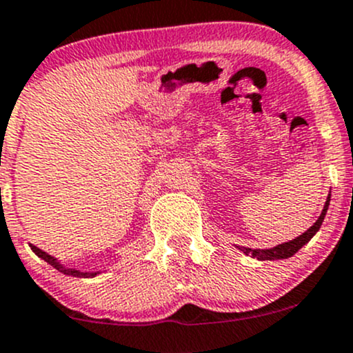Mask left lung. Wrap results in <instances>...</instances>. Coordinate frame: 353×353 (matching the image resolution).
<instances>
[{
    "instance_id": "obj_1",
    "label": "left lung",
    "mask_w": 353,
    "mask_h": 353,
    "mask_svg": "<svg viewBox=\"0 0 353 353\" xmlns=\"http://www.w3.org/2000/svg\"><path fill=\"white\" fill-rule=\"evenodd\" d=\"M330 194L328 198H326V203H325V208H323L321 215H319V219L316 220L314 225L309 227L307 230H305L302 236L295 237V239L288 241V243H283V244H279L275 245V248H270V249H251V248H243V245H237V248L241 249V251L245 252V254H251L252 258L259 259V261H273V259H287L290 258V256H294L295 252L299 251V249L302 248V245H305L309 243V241L314 237V234L318 232L319 227H321L323 220H325V215L326 212H328V206H330Z\"/></svg>"
}]
</instances>
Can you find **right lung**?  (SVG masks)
Masks as SVG:
<instances>
[{"mask_svg":"<svg viewBox=\"0 0 353 353\" xmlns=\"http://www.w3.org/2000/svg\"><path fill=\"white\" fill-rule=\"evenodd\" d=\"M30 249H32V251L35 252V254L39 256V258L44 259L46 263H49V265H51V266H54V268L58 270V272L65 273V275H70V276H80V279H92V276H95V275H99V273H101V272H80V270L66 268V266H63L61 263H59L58 259L54 258V256L48 254V252H44V251H42V249L35 248V245H32V244H30Z\"/></svg>","mask_w":353,"mask_h":353,"instance_id":"right-lung-1","label":"right lung"}]
</instances>
